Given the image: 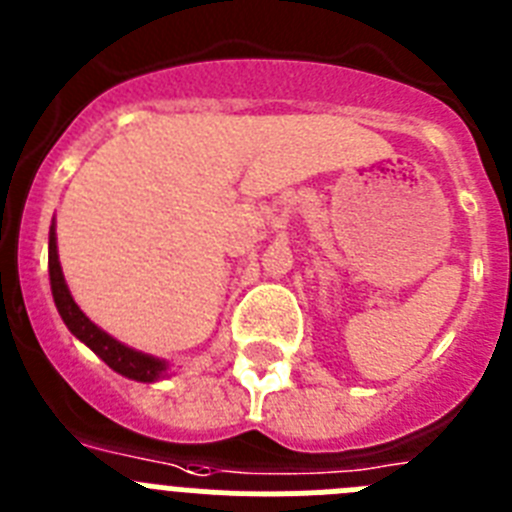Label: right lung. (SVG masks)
I'll return each mask as SVG.
<instances>
[{
	"instance_id": "obj_1",
	"label": "right lung",
	"mask_w": 512,
	"mask_h": 512,
	"mask_svg": "<svg viewBox=\"0 0 512 512\" xmlns=\"http://www.w3.org/2000/svg\"><path fill=\"white\" fill-rule=\"evenodd\" d=\"M48 271H51V292L53 302H56L58 307V315L63 318L66 328H69L81 343H87L104 364L110 366V369H115L117 374H122V377L135 379V382H158V379L166 377V369H169L166 361L153 359V356L143 354V351L128 348L125 343L112 338L110 333H104L102 328H97V325L79 310V305H76L74 297H71L69 287H66V279H63L61 261H58L56 228H53V225L51 235H48Z\"/></svg>"
}]
</instances>
